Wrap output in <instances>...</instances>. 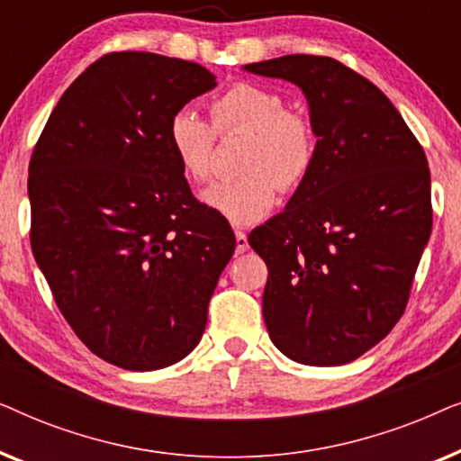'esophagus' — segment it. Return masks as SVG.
<instances>
[{"label":"esophagus","mask_w":461,"mask_h":461,"mask_svg":"<svg viewBox=\"0 0 461 461\" xmlns=\"http://www.w3.org/2000/svg\"><path fill=\"white\" fill-rule=\"evenodd\" d=\"M235 241H237V254H243V251L249 249L248 235L241 229H235Z\"/></svg>","instance_id":"esophagus-1"}]
</instances>
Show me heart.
<instances>
[{"label": "heart", "mask_w": 461, "mask_h": 461, "mask_svg": "<svg viewBox=\"0 0 461 461\" xmlns=\"http://www.w3.org/2000/svg\"><path fill=\"white\" fill-rule=\"evenodd\" d=\"M212 123L197 111H176L167 123V147L182 174L205 182L213 169L218 136L248 134L237 178L220 180L203 193L212 210L232 224L267 216L276 193L294 191L308 178L317 159V131L304 113L285 109V98L270 87L239 81L210 103Z\"/></svg>", "instance_id": "obj_1"}]
</instances>
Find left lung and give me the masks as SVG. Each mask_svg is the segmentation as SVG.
Here are the masks:
<instances>
[{"instance_id":"left-lung-1","label":"left lung","mask_w":461,"mask_h":461,"mask_svg":"<svg viewBox=\"0 0 461 461\" xmlns=\"http://www.w3.org/2000/svg\"><path fill=\"white\" fill-rule=\"evenodd\" d=\"M300 86L317 159L285 212L249 232L267 262L262 314L283 355L346 365L405 312L432 230L424 149L380 87L330 56L245 65Z\"/></svg>"}]
</instances>
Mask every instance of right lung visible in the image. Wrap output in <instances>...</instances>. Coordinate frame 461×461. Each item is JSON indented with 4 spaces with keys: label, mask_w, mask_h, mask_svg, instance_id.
I'll return each mask as SVG.
<instances>
[{
    "label": "right lung",
    "mask_w": 461,
    "mask_h": 461,
    "mask_svg": "<svg viewBox=\"0 0 461 461\" xmlns=\"http://www.w3.org/2000/svg\"><path fill=\"white\" fill-rule=\"evenodd\" d=\"M213 86L197 62L104 54L67 87L31 155L35 260L75 336L122 369L167 367L199 344L235 251L167 147L174 113Z\"/></svg>",
    "instance_id": "add662e5"
}]
</instances>
